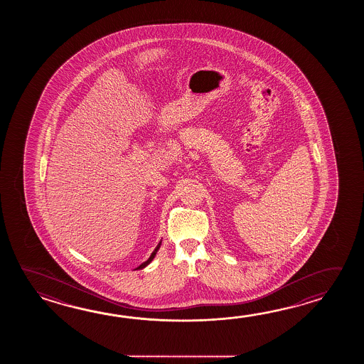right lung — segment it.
Returning <instances> with one entry per match:
<instances>
[{
  "label": "right lung",
  "mask_w": 364,
  "mask_h": 364,
  "mask_svg": "<svg viewBox=\"0 0 364 364\" xmlns=\"http://www.w3.org/2000/svg\"><path fill=\"white\" fill-rule=\"evenodd\" d=\"M160 246H161V240L159 242V245L156 246L155 250H154V252L151 254V256H149V259H148L147 262H144V263L140 264L139 267H138L136 269H143V268H146L148 264L151 263V262H152V260L155 259L156 254H157V251H159V248H160Z\"/></svg>",
  "instance_id": "right-lung-1"
}]
</instances>
